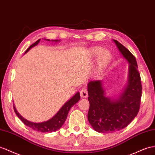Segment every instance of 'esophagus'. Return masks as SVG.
Masks as SVG:
<instances>
[{
	"label": "esophagus",
	"mask_w": 155,
	"mask_h": 155,
	"mask_svg": "<svg viewBox=\"0 0 155 155\" xmlns=\"http://www.w3.org/2000/svg\"><path fill=\"white\" fill-rule=\"evenodd\" d=\"M81 96L83 98H86L88 96V91L84 88H83L81 90Z\"/></svg>",
	"instance_id": "34e87169"
}]
</instances>
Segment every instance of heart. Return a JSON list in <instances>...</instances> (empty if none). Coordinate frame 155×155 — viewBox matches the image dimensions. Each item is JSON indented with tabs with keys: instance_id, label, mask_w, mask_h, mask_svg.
<instances>
[{
	"instance_id": "heart-1",
	"label": "heart",
	"mask_w": 155,
	"mask_h": 155,
	"mask_svg": "<svg viewBox=\"0 0 155 155\" xmlns=\"http://www.w3.org/2000/svg\"><path fill=\"white\" fill-rule=\"evenodd\" d=\"M102 51L103 49L101 48L96 47L94 48L92 51V54L95 56H96V55L100 54V53H101L97 60V68L100 71L104 69L109 64L110 59H111V54H110L109 51L104 50L102 52Z\"/></svg>"
}]
</instances>
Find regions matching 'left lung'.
Here are the masks:
<instances>
[{
    "label": "left lung",
    "mask_w": 155,
    "mask_h": 155,
    "mask_svg": "<svg viewBox=\"0 0 155 155\" xmlns=\"http://www.w3.org/2000/svg\"><path fill=\"white\" fill-rule=\"evenodd\" d=\"M118 50L129 63L128 84L117 99L105 96L101 80L88 84L90 108L88 119L97 132L110 133L128 126L137 116L140 107L142 86L136 59L133 54L116 40Z\"/></svg>",
    "instance_id": "left-lung-1"
}]
</instances>
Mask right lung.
Returning <instances> with one entry per match:
<instances>
[{
  "instance_id": "1",
  "label": "right lung",
  "mask_w": 155,
  "mask_h": 155,
  "mask_svg": "<svg viewBox=\"0 0 155 155\" xmlns=\"http://www.w3.org/2000/svg\"><path fill=\"white\" fill-rule=\"evenodd\" d=\"M40 40L38 39L37 41L33 43L32 45H31L29 48L25 51V53H27L31 48L34 47L35 46L37 45L38 42H40ZM46 41H50L48 39H45ZM54 42H58L59 41H58V40H55V41H52ZM81 100V96H80V93L78 92L76 93V94L74 96L71 98L70 100L67 101L65 104L62 106V107L59 109V111L56 113L55 115H54L52 118H50V120L43 122H40V123H35L33 122L26 120L25 118H23L22 116H21L19 113L17 111L16 109H15V106L14 105V109L15 113L16 114V115L18 117V118L20 119V120L24 123V124L30 127L31 128H32L34 130H36L37 132H53L59 130L62 126V125L64 124L65 121L66 120V118L67 117V114H68V113L69 111V110L71 108L77 103Z\"/></svg>"
}]
</instances>
